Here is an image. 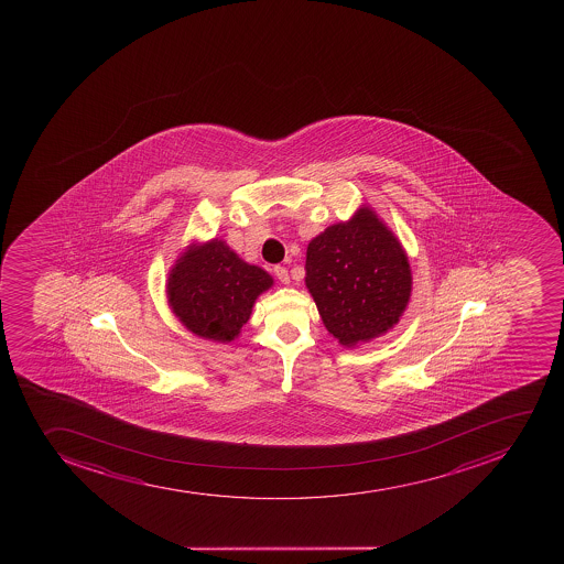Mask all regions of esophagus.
<instances>
[{
    "label": "esophagus",
    "instance_id": "esophagus-1",
    "mask_svg": "<svg viewBox=\"0 0 564 564\" xmlns=\"http://www.w3.org/2000/svg\"><path fill=\"white\" fill-rule=\"evenodd\" d=\"M273 273L278 275L279 281L281 283H291V275H289V270H286L285 267H281V264H278V267H273Z\"/></svg>",
    "mask_w": 564,
    "mask_h": 564
}]
</instances>
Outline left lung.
Here are the masks:
<instances>
[{"label": "left lung", "instance_id": "1", "mask_svg": "<svg viewBox=\"0 0 564 564\" xmlns=\"http://www.w3.org/2000/svg\"><path fill=\"white\" fill-rule=\"evenodd\" d=\"M305 270L319 316L341 346L393 327L412 292L401 242L368 207L311 240Z\"/></svg>", "mask_w": 564, "mask_h": 564}]
</instances>
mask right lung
Segmentation results:
<instances>
[{
  "label": "right lung",
  "instance_id": "add662e5",
  "mask_svg": "<svg viewBox=\"0 0 564 564\" xmlns=\"http://www.w3.org/2000/svg\"><path fill=\"white\" fill-rule=\"evenodd\" d=\"M272 286L262 268L251 267L223 240L193 248L169 278V303L180 322L209 340L231 341L250 319L261 292Z\"/></svg>",
  "mask_w": 564,
  "mask_h": 564
}]
</instances>
